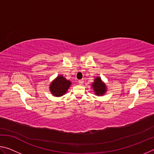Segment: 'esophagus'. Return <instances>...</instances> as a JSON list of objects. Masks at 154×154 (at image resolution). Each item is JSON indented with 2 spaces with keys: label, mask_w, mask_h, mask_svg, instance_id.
Segmentation results:
<instances>
[{
  "label": "esophagus",
  "mask_w": 154,
  "mask_h": 154,
  "mask_svg": "<svg viewBox=\"0 0 154 154\" xmlns=\"http://www.w3.org/2000/svg\"><path fill=\"white\" fill-rule=\"evenodd\" d=\"M78 83H79L80 85L83 84V79H81V80H79V81H78Z\"/></svg>",
  "instance_id": "34e87169"
}]
</instances>
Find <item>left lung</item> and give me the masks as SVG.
Here are the masks:
<instances>
[{
	"label": "left lung",
	"instance_id": "obj_1",
	"mask_svg": "<svg viewBox=\"0 0 154 154\" xmlns=\"http://www.w3.org/2000/svg\"><path fill=\"white\" fill-rule=\"evenodd\" d=\"M92 88L94 90L96 95L102 96L106 92L105 85L102 82L100 77H96L94 79V82L92 83Z\"/></svg>",
	"mask_w": 154,
	"mask_h": 154
}]
</instances>
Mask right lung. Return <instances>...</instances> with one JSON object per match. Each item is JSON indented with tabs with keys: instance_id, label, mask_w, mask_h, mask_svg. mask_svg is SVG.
<instances>
[{
	"instance_id": "1",
	"label": "right lung",
	"mask_w": 154,
	"mask_h": 154,
	"mask_svg": "<svg viewBox=\"0 0 154 154\" xmlns=\"http://www.w3.org/2000/svg\"><path fill=\"white\" fill-rule=\"evenodd\" d=\"M71 83L60 75L51 83L50 91L55 96H61L66 92Z\"/></svg>"
}]
</instances>
